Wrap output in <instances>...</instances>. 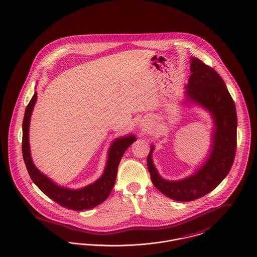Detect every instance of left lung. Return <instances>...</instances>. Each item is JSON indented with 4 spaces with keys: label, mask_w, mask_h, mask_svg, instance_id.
<instances>
[{
    "label": "left lung",
    "mask_w": 257,
    "mask_h": 257,
    "mask_svg": "<svg viewBox=\"0 0 257 257\" xmlns=\"http://www.w3.org/2000/svg\"><path fill=\"white\" fill-rule=\"evenodd\" d=\"M190 61L185 101L205 108L211 115L213 130L209 154L192 175L175 181L164 179L159 174L152 160L153 145L147 157V168L155 187L179 202L197 200L216 188L231 170L237 148L236 107L222 78L200 59L191 57Z\"/></svg>",
    "instance_id": "1"
}]
</instances>
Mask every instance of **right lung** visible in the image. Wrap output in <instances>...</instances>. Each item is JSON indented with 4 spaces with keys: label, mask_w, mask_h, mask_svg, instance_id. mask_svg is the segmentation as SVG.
<instances>
[{
    "label": "right lung",
    "mask_w": 257,
    "mask_h": 257,
    "mask_svg": "<svg viewBox=\"0 0 257 257\" xmlns=\"http://www.w3.org/2000/svg\"><path fill=\"white\" fill-rule=\"evenodd\" d=\"M37 101V91L27 105L22 123V155L32 181L50 199L73 210H86L103 203L115 185L118 167L125 150L137 140L134 135L116 138L109 150L102 175L93 183L80 189H70L53 182L50 177L39 171L32 161L29 145V126L32 112Z\"/></svg>",
    "instance_id": "1"
}]
</instances>
